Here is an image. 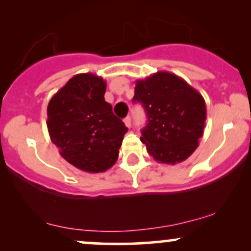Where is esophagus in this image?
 I'll return each instance as SVG.
<instances>
[{"instance_id":"1","label":"esophagus","mask_w":251,"mask_h":251,"mask_svg":"<svg viewBox=\"0 0 251 251\" xmlns=\"http://www.w3.org/2000/svg\"><path fill=\"white\" fill-rule=\"evenodd\" d=\"M124 123H125V125L127 126L128 128L132 126V124H131V118H129V117H126L125 119H124Z\"/></svg>"}]
</instances>
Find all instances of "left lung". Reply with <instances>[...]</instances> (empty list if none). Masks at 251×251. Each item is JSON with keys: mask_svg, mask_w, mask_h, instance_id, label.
I'll return each mask as SVG.
<instances>
[{"mask_svg": "<svg viewBox=\"0 0 251 251\" xmlns=\"http://www.w3.org/2000/svg\"><path fill=\"white\" fill-rule=\"evenodd\" d=\"M133 101L146 111L140 140L155 162L175 165L194 153L206 120L205 101L197 89L176 74L157 72L135 81Z\"/></svg>", "mask_w": 251, "mask_h": 251, "instance_id": "8db88e82", "label": "left lung"}]
</instances>
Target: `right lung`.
I'll list each match as a JSON object with an SVG mask.
<instances>
[{
	"label": "right lung",
	"instance_id": "right-lung-1",
	"mask_svg": "<svg viewBox=\"0 0 251 251\" xmlns=\"http://www.w3.org/2000/svg\"><path fill=\"white\" fill-rule=\"evenodd\" d=\"M106 81L92 73L74 75L47 107L50 140L65 160L85 172L114 165L127 127L105 101Z\"/></svg>",
	"mask_w": 251,
	"mask_h": 251
}]
</instances>
